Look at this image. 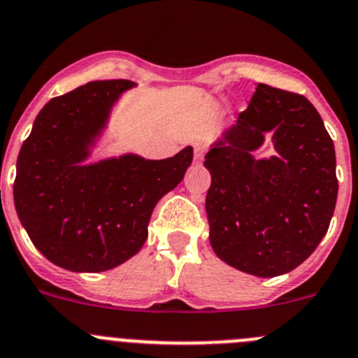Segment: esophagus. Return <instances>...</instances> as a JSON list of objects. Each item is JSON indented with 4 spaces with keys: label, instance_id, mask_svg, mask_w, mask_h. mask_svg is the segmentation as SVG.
<instances>
[{
    "label": "esophagus",
    "instance_id": "obj_1",
    "mask_svg": "<svg viewBox=\"0 0 358 358\" xmlns=\"http://www.w3.org/2000/svg\"><path fill=\"white\" fill-rule=\"evenodd\" d=\"M204 145H201V143H196L195 145V162H202L204 159Z\"/></svg>",
    "mask_w": 358,
    "mask_h": 358
}]
</instances>
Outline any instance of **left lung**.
<instances>
[{"instance_id":"left-lung-1","label":"left lung","mask_w":358,"mask_h":358,"mask_svg":"<svg viewBox=\"0 0 358 358\" xmlns=\"http://www.w3.org/2000/svg\"><path fill=\"white\" fill-rule=\"evenodd\" d=\"M272 134L275 154L255 158ZM209 241L255 277L289 273L329 231L337 201L336 149L307 97L259 83L234 126L209 145Z\"/></svg>"}]
</instances>
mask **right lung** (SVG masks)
<instances>
[{
	"label": "right lung",
	"mask_w": 358,
	"mask_h": 358,
	"mask_svg": "<svg viewBox=\"0 0 358 358\" xmlns=\"http://www.w3.org/2000/svg\"><path fill=\"white\" fill-rule=\"evenodd\" d=\"M134 81H92L49 101L22 143L14 204L31 243L76 273L120 266L145 243L150 215L182 181L193 147L166 159L126 152L90 163Z\"/></svg>",
	"instance_id": "obj_1"
}]
</instances>
